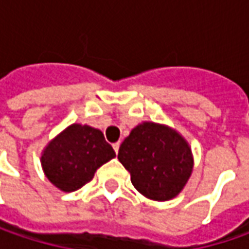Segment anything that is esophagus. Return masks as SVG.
I'll return each instance as SVG.
<instances>
[{
	"label": "esophagus",
	"mask_w": 249,
	"mask_h": 249,
	"mask_svg": "<svg viewBox=\"0 0 249 249\" xmlns=\"http://www.w3.org/2000/svg\"><path fill=\"white\" fill-rule=\"evenodd\" d=\"M112 147H113V149H115V152H116V154H118V152H119L120 142H115V144H113V145H112Z\"/></svg>",
	"instance_id": "1"
}]
</instances>
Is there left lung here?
Segmentation results:
<instances>
[{
	"mask_svg": "<svg viewBox=\"0 0 249 249\" xmlns=\"http://www.w3.org/2000/svg\"><path fill=\"white\" fill-rule=\"evenodd\" d=\"M118 159L130 172L136 190L154 201L178 196L194 167L187 140L177 130L154 122H142L130 131Z\"/></svg>",
	"mask_w": 249,
	"mask_h": 249,
	"instance_id": "1",
	"label": "left lung"
}]
</instances>
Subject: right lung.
<instances>
[{"instance_id":"add662e5","label":"right lung","mask_w":249,"mask_h":249,"mask_svg":"<svg viewBox=\"0 0 249 249\" xmlns=\"http://www.w3.org/2000/svg\"><path fill=\"white\" fill-rule=\"evenodd\" d=\"M115 157L101 130L73 123L45 145L40 160L51 184L72 193L91 181L97 169Z\"/></svg>"}]
</instances>
